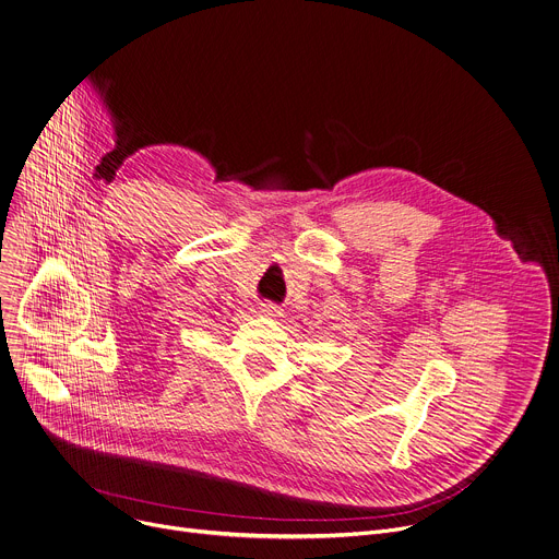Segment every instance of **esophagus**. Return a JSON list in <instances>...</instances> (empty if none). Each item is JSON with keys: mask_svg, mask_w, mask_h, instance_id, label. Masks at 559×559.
<instances>
[{"mask_svg": "<svg viewBox=\"0 0 559 559\" xmlns=\"http://www.w3.org/2000/svg\"><path fill=\"white\" fill-rule=\"evenodd\" d=\"M261 313L263 316H270V318H278V316H283V311H281V307L278 305H274V302H261Z\"/></svg>", "mask_w": 559, "mask_h": 559, "instance_id": "esophagus-1", "label": "esophagus"}]
</instances>
